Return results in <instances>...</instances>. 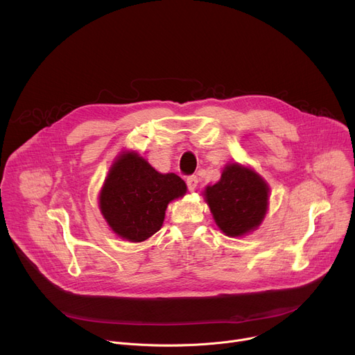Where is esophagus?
I'll return each mask as SVG.
<instances>
[{
	"mask_svg": "<svg viewBox=\"0 0 355 355\" xmlns=\"http://www.w3.org/2000/svg\"><path fill=\"white\" fill-rule=\"evenodd\" d=\"M187 185H188V189H189L191 192L196 191V188H197V185H198V178H197L196 175L188 177V178H187Z\"/></svg>",
	"mask_w": 355,
	"mask_h": 355,
	"instance_id": "34e87169",
	"label": "esophagus"
}]
</instances>
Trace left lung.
<instances>
[{"instance_id": "8db88e82", "label": "left lung", "mask_w": 355, "mask_h": 355, "mask_svg": "<svg viewBox=\"0 0 355 355\" xmlns=\"http://www.w3.org/2000/svg\"><path fill=\"white\" fill-rule=\"evenodd\" d=\"M268 182L253 168L239 163L223 167L220 180L204 189L218 228L230 238H241L259 228L269 208Z\"/></svg>"}]
</instances>
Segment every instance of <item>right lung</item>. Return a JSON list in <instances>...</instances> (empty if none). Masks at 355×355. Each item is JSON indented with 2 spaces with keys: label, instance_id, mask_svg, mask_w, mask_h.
<instances>
[{
  "label": "right lung",
  "instance_id": "add662e5",
  "mask_svg": "<svg viewBox=\"0 0 355 355\" xmlns=\"http://www.w3.org/2000/svg\"><path fill=\"white\" fill-rule=\"evenodd\" d=\"M187 194L177 174H161L137 151H121L99 192V209L110 230L128 242H144L163 227L168 204Z\"/></svg>",
  "mask_w": 355,
  "mask_h": 355
}]
</instances>
